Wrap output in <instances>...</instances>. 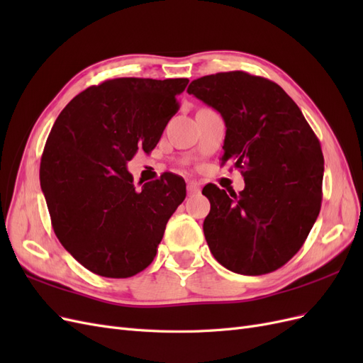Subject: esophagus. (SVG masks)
<instances>
[{
  "label": "esophagus",
  "mask_w": 363,
  "mask_h": 363,
  "mask_svg": "<svg viewBox=\"0 0 363 363\" xmlns=\"http://www.w3.org/2000/svg\"><path fill=\"white\" fill-rule=\"evenodd\" d=\"M196 192H200V184L196 182H189L188 183V194L192 195V194H196Z\"/></svg>",
  "instance_id": "obj_1"
}]
</instances>
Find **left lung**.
<instances>
[{
	"mask_svg": "<svg viewBox=\"0 0 363 363\" xmlns=\"http://www.w3.org/2000/svg\"><path fill=\"white\" fill-rule=\"evenodd\" d=\"M188 94L223 115L221 163L245 180L239 195L204 186L211 201L203 230L227 269L262 276L289 262L312 230L323 201L324 156L300 107L281 87L244 71L194 80Z\"/></svg>",
	"mask_w": 363,
	"mask_h": 363,
	"instance_id": "8db88e82",
	"label": "left lung"
}]
</instances>
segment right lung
<instances>
[{"label":"right lung","mask_w":363,"mask_h":363,"mask_svg":"<svg viewBox=\"0 0 363 363\" xmlns=\"http://www.w3.org/2000/svg\"><path fill=\"white\" fill-rule=\"evenodd\" d=\"M188 79H123L87 87L54 123L40 186L60 244L101 277L127 279L156 257L186 183L164 172L136 191L127 162L156 148Z\"/></svg>","instance_id":"1"}]
</instances>
